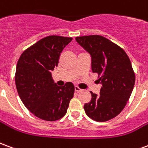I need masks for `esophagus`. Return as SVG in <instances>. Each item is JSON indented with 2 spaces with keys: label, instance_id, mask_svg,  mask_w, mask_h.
<instances>
[{
  "label": "esophagus",
  "instance_id": "1",
  "mask_svg": "<svg viewBox=\"0 0 148 148\" xmlns=\"http://www.w3.org/2000/svg\"><path fill=\"white\" fill-rule=\"evenodd\" d=\"M74 90H75V92H77V93H79V92H81V91H82V89H80V88H79V87L78 86H74Z\"/></svg>",
  "mask_w": 148,
  "mask_h": 148
}]
</instances>
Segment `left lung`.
Returning a JSON list of instances; mask_svg holds the SVG:
<instances>
[{"label": "left lung", "mask_w": 148, "mask_h": 148, "mask_svg": "<svg viewBox=\"0 0 148 148\" xmlns=\"http://www.w3.org/2000/svg\"><path fill=\"white\" fill-rule=\"evenodd\" d=\"M75 39L91 55L92 71L98 74L102 85L100 95L90 92L92 98L85 104V112L93 121H109L124 109L133 90L136 77L130 59L106 37L93 35Z\"/></svg>", "instance_id": "obj_1"}]
</instances>
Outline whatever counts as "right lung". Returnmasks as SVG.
Masks as SVG:
<instances>
[{"mask_svg":"<svg viewBox=\"0 0 148 148\" xmlns=\"http://www.w3.org/2000/svg\"><path fill=\"white\" fill-rule=\"evenodd\" d=\"M71 40V37L58 36L42 38L26 49L17 62L15 82L18 94L25 107L44 121L63 117L74 97V84L66 82L58 86L51 73Z\"/></svg>","mask_w":148,"mask_h":148,"instance_id":"right-lung-1","label":"right lung"}]
</instances>
